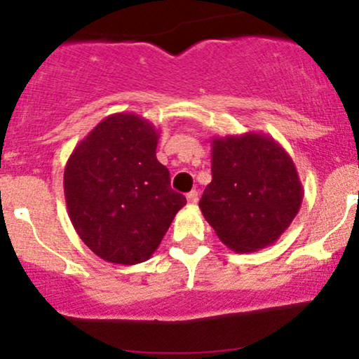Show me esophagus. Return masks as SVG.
I'll use <instances>...</instances> for the list:
<instances>
[{"label":"esophagus","mask_w":359,"mask_h":359,"mask_svg":"<svg viewBox=\"0 0 359 359\" xmlns=\"http://www.w3.org/2000/svg\"><path fill=\"white\" fill-rule=\"evenodd\" d=\"M185 197H187L189 204H196L197 199H199V194H197V191H191Z\"/></svg>","instance_id":"esophagus-1"}]
</instances>
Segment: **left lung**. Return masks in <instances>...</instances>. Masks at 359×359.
Wrapping results in <instances>:
<instances>
[{"instance_id":"left-lung-1","label":"left lung","mask_w":359,"mask_h":359,"mask_svg":"<svg viewBox=\"0 0 359 359\" xmlns=\"http://www.w3.org/2000/svg\"><path fill=\"white\" fill-rule=\"evenodd\" d=\"M212 180L199 208L217 238L236 253L273 245L304 199L294 160L269 135L214 137Z\"/></svg>"}]
</instances>
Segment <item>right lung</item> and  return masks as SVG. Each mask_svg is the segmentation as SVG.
<instances>
[{
  "instance_id": "add662e5",
  "label": "right lung",
  "mask_w": 359,
  "mask_h": 359,
  "mask_svg": "<svg viewBox=\"0 0 359 359\" xmlns=\"http://www.w3.org/2000/svg\"><path fill=\"white\" fill-rule=\"evenodd\" d=\"M158 131L133 113L104 118L74 148L64 172L69 217L84 245L119 265L147 262L185 197L156 160Z\"/></svg>"
}]
</instances>
